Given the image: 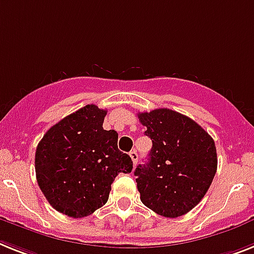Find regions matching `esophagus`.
Wrapping results in <instances>:
<instances>
[{"label": "esophagus", "instance_id": "1", "mask_svg": "<svg viewBox=\"0 0 254 254\" xmlns=\"http://www.w3.org/2000/svg\"><path fill=\"white\" fill-rule=\"evenodd\" d=\"M129 157H131L133 165H136V163H137V160H139V154H137V152H136V150H131V152H129Z\"/></svg>", "mask_w": 254, "mask_h": 254}]
</instances>
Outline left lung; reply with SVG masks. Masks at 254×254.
Returning <instances> with one entry per match:
<instances>
[{
    "label": "left lung",
    "instance_id": "obj_1",
    "mask_svg": "<svg viewBox=\"0 0 254 254\" xmlns=\"http://www.w3.org/2000/svg\"><path fill=\"white\" fill-rule=\"evenodd\" d=\"M153 146L145 165L135 170L140 200L157 214H187L204 197L217 173L214 140L186 115L156 109L139 113Z\"/></svg>",
    "mask_w": 254,
    "mask_h": 254
}]
</instances>
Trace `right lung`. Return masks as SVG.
<instances>
[{
  "mask_svg": "<svg viewBox=\"0 0 254 254\" xmlns=\"http://www.w3.org/2000/svg\"><path fill=\"white\" fill-rule=\"evenodd\" d=\"M105 115L87 105L50 127L37 145V183L62 214H92L108 202L115 177L132 171L131 157L118 149L117 131L102 127Z\"/></svg>",
  "mask_w": 254,
  "mask_h": 254,
  "instance_id": "add662e5",
  "label": "right lung"
}]
</instances>
